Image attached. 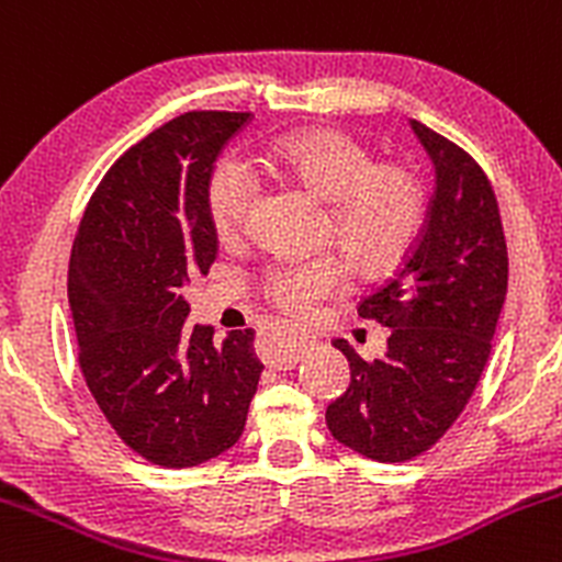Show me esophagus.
<instances>
[{
	"mask_svg": "<svg viewBox=\"0 0 562 562\" xmlns=\"http://www.w3.org/2000/svg\"><path fill=\"white\" fill-rule=\"evenodd\" d=\"M305 349H308V338H305V335L283 333V344L279 346V349H273V355L268 357V362L279 370L294 368L300 362V357L305 355Z\"/></svg>",
	"mask_w": 562,
	"mask_h": 562,
	"instance_id": "obj_1",
	"label": "esophagus"
}]
</instances>
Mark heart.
I'll list each match as a JSON object with an SVG mask.
<instances>
[{
	"label": "heart",
	"instance_id": "b5f03b06",
	"mask_svg": "<svg viewBox=\"0 0 562 562\" xmlns=\"http://www.w3.org/2000/svg\"><path fill=\"white\" fill-rule=\"evenodd\" d=\"M265 165L327 202V235L340 254L279 262L262 276V297L294 322L319 314L324 300L349 289L351 270L379 276L397 268L419 240L427 216L422 178L397 161H375L366 143L329 126H308L265 148ZM257 181L235 159L213 167L207 216L224 243L248 224Z\"/></svg>",
	"mask_w": 562,
	"mask_h": 562
}]
</instances>
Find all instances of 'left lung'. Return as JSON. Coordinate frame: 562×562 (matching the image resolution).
I'll return each mask as SVG.
<instances>
[{
    "label": "left lung",
    "mask_w": 562,
    "mask_h": 562,
    "mask_svg": "<svg viewBox=\"0 0 562 562\" xmlns=\"http://www.w3.org/2000/svg\"><path fill=\"white\" fill-rule=\"evenodd\" d=\"M436 165V194L419 240L357 314L390 327L386 355L366 362L349 340L351 384L327 406L333 438L375 462L432 447L471 401L493 351L508 286V251L493 187L471 154L411 121Z\"/></svg>",
    "instance_id": "left-lung-1"
}]
</instances>
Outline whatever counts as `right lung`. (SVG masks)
Wrapping results in <instances>:
<instances>
[{
  "mask_svg": "<svg viewBox=\"0 0 562 562\" xmlns=\"http://www.w3.org/2000/svg\"><path fill=\"white\" fill-rule=\"evenodd\" d=\"M251 113L192 110L105 172L80 218L67 297L89 392L121 441L161 468L235 447L262 362L254 329L222 344L189 322L187 286L218 254L207 181Z\"/></svg>",
  "mask_w": 562,
  "mask_h": 562,
  "instance_id": "right-lung-1",
  "label": "right lung"
}]
</instances>
